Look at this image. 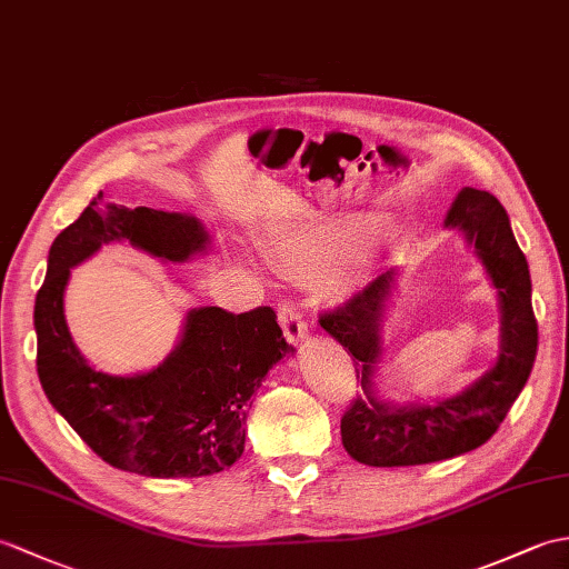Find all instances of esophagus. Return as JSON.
<instances>
[{
    "label": "esophagus",
    "instance_id": "esophagus-1",
    "mask_svg": "<svg viewBox=\"0 0 569 569\" xmlns=\"http://www.w3.org/2000/svg\"><path fill=\"white\" fill-rule=\"evenodd\" d=\"M279 325L283 327V337L290 341V345H300V341L308 337L306 317L300 315V310L293 306V302H283L279 308Z\"/></svg>",
    "mask_w": 569,
    "mask_h": 569
}]
</instances>
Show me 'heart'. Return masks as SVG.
<instances>
[{"instance_id":"b5f03b06","label":"heart","mask_w":569,"mask_h":569,"mask_svg":"<svg viewBox=\"0 0 569 569\" xmlns=\"http://www.w3.org/2000/svg\"><path fill=\"white\" fill-rule=\"evenodd\" d=\"M388 218L376 213H353L337 220L308 224H273L263 237V254L276 267L302 281H322L345 269L386 228ZM335 298L349 293V281L337 276L327 283Z\"/></svg>"}]
</instances>
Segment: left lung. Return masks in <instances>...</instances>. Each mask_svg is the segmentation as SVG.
I'll use <instances>...</instances> for the list:
<instances>
[{
  "label": "left lung",
  "mask_w": 569,
  "mask_h": 569,
  "mask_svg": "<svg viewBox=\"0 0 569 569\" xmlns=\"http://www.w3.org/2000/svg\"><path fill=\"white\" fill-rule=\"evenodd\" d=\"M458 228L482 261L499 298V356L495 366L451 398L431 405H395L378 398L373 376L382 356V325L398 283V269L325 312L320 325L353 356L363 398L341 417V443L363 466H425L463 456L482 446L517 402L538 351V325L531 306V273L513 240L509 216L490 191L466 187L443 220Z\"/></svg>",
  "instance_id": "left-lung-1"
}]
</instances>
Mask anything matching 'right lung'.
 <instances>
[{
  "instance_id": "1",
  "label": "right lung",
  "mask_w": 569,
  "mask_h": 569,
  "mask_svg": "<svg viewBox=\"0 0 569 569\" xmlns=\"http://www.w3.org/2000/svg\"><path fill=\"white\" fill-rule=\"evenodd\" d=\"M109 242H130L150 257L183 263L210 244L189 213L91 201L48 252L36 296L38 378L46 398L106 463L144 478H203L228 470L244 451V425L263 376L296 349L276 312L222 308L187 312L179 345L148 373L97 371L74 347L64 320L70 269Z\"/></svg>"
}]
</instances>
